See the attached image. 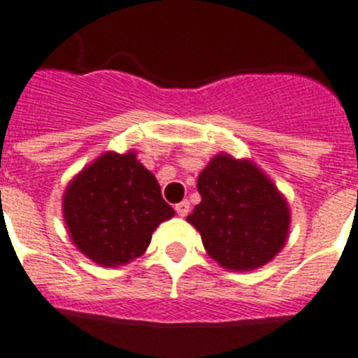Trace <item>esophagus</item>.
Here are the masks:
<instances>
[{
  "mask_svg": "<svg viewBox=\"0 0 358 358\" xmlns=\"http://www.w3.org/2000/svg\"><path fill=\"white\" fill-rule=\"evenodd\" d=\"M176 214H178V216H187L189 214V209H191V205H189V201L187 200H183V201H180V203H176Z\"/></svg>",
  "mask_w": 358,
  "mask_h": 358,
  "instance_id": "1",
  "label": "esophagus"
}]
</instances>
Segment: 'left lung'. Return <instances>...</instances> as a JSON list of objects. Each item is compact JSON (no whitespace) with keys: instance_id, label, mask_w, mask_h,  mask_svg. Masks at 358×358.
<instances>
[{"instance_id":"obj_1","label":"left lung","mask_w":358,"mask_h":358,"mask_svg":"<svg viewBox=\"0 0 358 358\" xmlns=\"http://www.w3.org/2000/svg\"><path fill=\"white\" fill-rule=\"evenodd\" d=\"M201 201L187 216L216 263L250 272L281 252L290 231L287 198L248 158L220 153L198 176Z\"/></svg>"}]
</instances>
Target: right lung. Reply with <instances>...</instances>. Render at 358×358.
Instances as JSON below:
<instances>
[{
  "mask_svg": "<svg viewBox=\"0 0 358 358\" xmlns=\"http://www.w3.org/2000/svg\"><path fill=\"white\" fill-rule=\"evenodd\" d=\"M175 209L135 151H106L64 189L63 217L71 241L97 265L113 268L141 257Z\"/></svg>",
  "mask_w": 358,
  "mask_h": 358,
  "instance_id": "1",
  "label": "right lung"
}]
</instances>
